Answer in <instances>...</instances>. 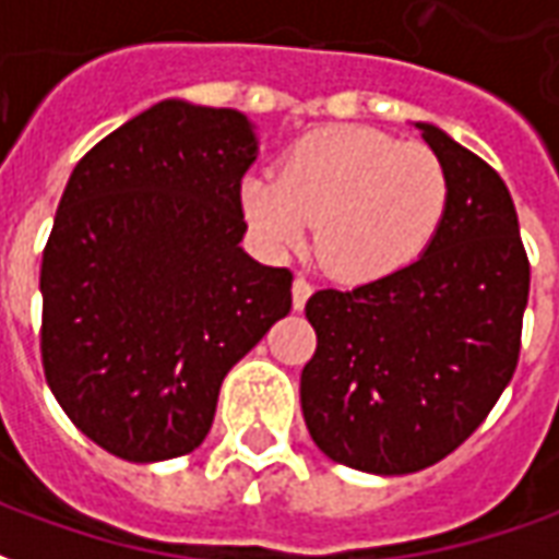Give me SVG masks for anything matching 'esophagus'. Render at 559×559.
<instances>
[{
	"label": "esophagus",
	"instance_id": "esophagus-1",
	"mask_svg": "<svg viewBox=\"0 0 559 559\" xmlns=\"http://www.w3.org/2000/svg\"><path fill=\"white\" fill-rule=\"evenodd\" d=\"M311 293H314L311 281L305 278V275H296V278H293V308H296V311H302Z\"/></svg>",
	"mask_w": 559,
	"mask_h": 559
}]
</instances>
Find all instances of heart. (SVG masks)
Returning a JSON list of instances; mask_svg holds the SVG:
<instances>
[{
    "label": "heart",
    "instance_id": "obj_1",
    "mask_svg": "<svg viewBox=\"0 0 559 559\" xmlns=\"http://www.w3.org/2000/svg\"><path fill=\"white\" fill-rule=\"evenodd\" d=\"M449 197L437 152L365 126L311 131L278 176L251 173L239 185L245 221L272 251L296 248L317 224V260L350 284L413 266L443 227Z\"/></svg>",
    "mask_w": 559,
    "mask_h": 559
}]
</instances>
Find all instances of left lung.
Here are the masks:
<instances>
[{
  "label": "left lung",
  "mask_w": 559,
  "mask_h": 559,
  "mask_svg": "<svg viewBox=\"0 0 559 559\" xmlns=\"http://www.w3.org/2000/svg\"><path fill=\"white\" fill-rule=\"evenodd\" d=\"M452 179L431 248L386 278L317 290V350L299 399L317 449L344 467L404 476L476 431L515 374L530 263L497 173L431 122H413Z\"/></svg>",
  "instance_id": "obj_1"
}]
</instances>
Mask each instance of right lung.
Instances as JSON below:
<instances>
[{"instance_id": "1", "label": "right lung", "mask_w": 559, "mask_h": 559, "mask_svg": "<svg viewBox=\"0 0 559 559\" xmlns=\"http://www.w3.org/2000/svg\"><path fill=\"white\" fill-rule=\"evenodd\" d=\"M257 152L239 110L164 98L68 179L41 260L44 377L110 455L194 452L227 371L290 314V272L239 245Z\"/></svg>"}]
</instances>
